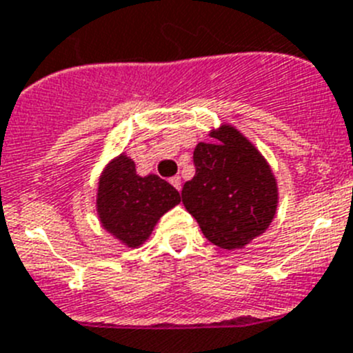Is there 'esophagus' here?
Masks as SVG:
<instances>
[{"instance_id":"1","label":"esophagus","mask_w":353,"mask_h":353,"mask_svg":"<svg viewBox=\"0 0 353 353\" xmlns=\"http://www.w3.org/2000/svg\"><path fill=\"white\" fill-rule=\"evenodd\" d=\"M171 182V185L174 187V189H182V179H180V176H173V179L170 180Z\"/></svg>"}]
</instances>
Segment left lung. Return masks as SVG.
I'll return each instance as SVG.
<instances>
[{"instance_id":"1","label":"left lung","mask_w":353,"mask_h":353,"mask_svg":"<svg viewBox=\"0 0 353 353\" xmlns=\"http://www.w3.org/2000/svg\"><path fill=\"white\" fill-rule=\"evenodd\" d=\"M194 148V179L182 201L213 245L243 248L273 222L278 205L274 174L261 152L232 125L210 132Z\"/></svg>"}]
</instances>
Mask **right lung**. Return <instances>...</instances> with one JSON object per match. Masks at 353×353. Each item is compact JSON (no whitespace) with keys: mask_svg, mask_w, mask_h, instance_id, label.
Returning a JSON list of instances; mask_svg holds the SVG:
<instances>
[{"mask_svg":"<svg viewBox=\"0 0 353 353\" xmlns=\"http://www.w3.org/2000/svg\"><path fill=\"white\" fill-rule=\"evenodd\" d=\"M179 203V190L157 174H137V166L124 154L113 159L99 179V221L128 247H140L161 216Z\"/></svg>","mask_w":353,"mask_h":353,"instance_id":"add662e5","label":"right lung"}]
</instances>
